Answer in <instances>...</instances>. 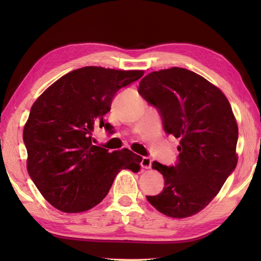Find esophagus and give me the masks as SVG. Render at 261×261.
<instances>
[{"instance_id": "esophagus-1", "label": "esophagus", "mask_w": 261, "mask_h": 261, "mask_svg": "<svg viewBox=\"0 0 261 261\" xmlns=\"http://www.w3.org/2000/svg\"><path fill=\"white\" fill-rule=\"evenodd\" d=\"M140 165H141V167H142V168L149 169V168L151 167V159L149 158V157H142Z\"/></svg>"}]
</instances>
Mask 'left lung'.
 <instances>
[{
  "label": "left lung",
  "mask_w": 261,
  "mask_h": 261,
  "mask_svg": "<svg viewBox=\"0 0 261 261\" xmlns=\"http://www.w3.org/2000/svg\"><path fill=\"white\" fill-rule=\"evenodd\" d=\"M138 93L156 108L166 134L180 139L175 165L152 163L165 186L148 202L170 218L196 214L237 166L238 125L228 98L202 76L178 67L148 74Z\"/></svg>",
  "instance_id": "left-lung-1"
}]
</instances>
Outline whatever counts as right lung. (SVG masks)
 I'll list each match as a JSON object with an SVG mask.
<instances>
[{
	"instance_id": "right-lung-1",
	"label": "right lung",
	"mask_w": 261,
	"mask_h": 261,
	"mask_svg": "<svg viewBox=\"0 0 261 261\" xmlns=\"http://www.w3.org/2000/svg\"><path fill=\"white\" fill-rule=\"evenodd\" d=\"M142 76L88 66L63 76L33 103L23 130L28 173L54 207L84 212L103 201L121 169L139 171L140 156L95 146L93 132L113 134L104 115L115 94Z\"/></svg>"
}]
</instances>
